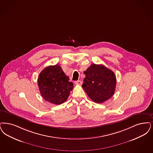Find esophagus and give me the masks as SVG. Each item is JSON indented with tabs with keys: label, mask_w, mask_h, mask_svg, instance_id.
<instances>
[{
	"label": "esophagus",
	"mask_w": 153,
	"mask_h": 153,
	"mask_svg": "<svg viewBox=\"0 0 153 153\" xmlns=\"http://www.w3.org/2000/svg\"><path fill=\"white\" fill-rule=\"evenodd\" d=\"M74 84L77 85H80L82 84V82L80 80H77V81H76L74 82Z\"/></svg>",
	"instance_id": "34e87169"
}]
</instances>
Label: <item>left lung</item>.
<instances>
[{
    "label": "left lung",
    "mask_w": 153,
    "mask_h": 153,
    "mask_svg": "<svg viewBox=\"0 0 153 153\" xmlns=\"http://www.w3.org/2000/svg\"><path fill=\"white\" fill-rule=\"evenodd\" d=\"M82 85L89 97L96 103H102L112 97L116 86L114 72L102 65L92 64L84 72Z\"/></svg>",
    "instance_id": "left-lung-1"
}]
</instances>
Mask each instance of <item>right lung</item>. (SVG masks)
Segmentation results:
<instances>
[{"label": "right lung", "mask_w": 153, "mask_h": 153, "mask_svg": "<svg viewBox=\"0 0 153 153\" xmlns=\"http://www.w3.org/2000/svg\"><path fill=\"white\" fill-rule=\"evenodd\" d=\"M40 92L46 101L60 105L65 102L74 84L69 81L60 65H50L44 68L37 79Z\"/></svg>", "instance_id": "1"}]
</instances>
